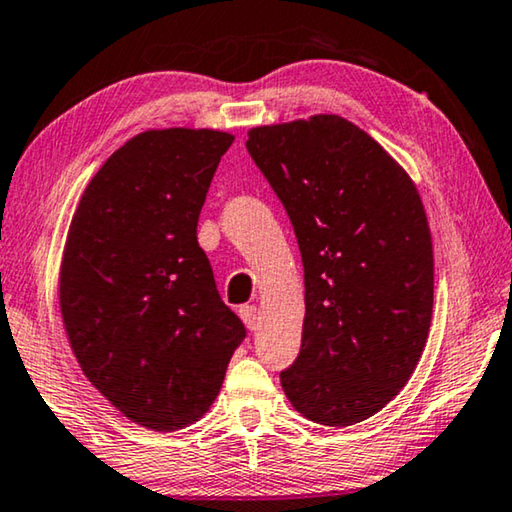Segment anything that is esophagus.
<instances>
[{
  "mask_svg": "<svg viewBox=\"0 0 512 512\" xmlns=\"http://www.w3.org/2000/svg\"><path fill=\"white\" fill-rule=\"evenodd\" d=\"M239 314H241V319H243V323H246L248 330H257V326H259V312H257L255 305H243L241 310H239Z\"/></svg>",
  "mask_w": 512,
  "mask_h": 512,
  "instance_id": "1",
  "label": "esophagus"
}]
</instances>
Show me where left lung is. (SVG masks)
<instances>
[{
	"mask_svg": "<svg viewBox=\"0 0 512 512\" xmlns=\"http://www.w3.org/2000/svg\"><path fill=\"white\" fill-rule=\"evenodd\" d=\"M246 148L285 205L305 269L303 344L280 373L323 426L383 410L424 353L433 241L410 175L335 113L253 127Z\"/></svg>",
	"mask_w": 512,
	"mask_h": 512,
	"instance_id": "obj_1",
	"label": "left lung"
}]
</instances>
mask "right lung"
<instances>
[{"label": "right lung", "mask_w": 512, "mask_h": 512, "mask_svg": "<svg viewBox=\"0 0 512 512\" xmlns=\"http://www.w3.org/2000/svg\"><path fill=\"white\" fill-rule=\"evenodd\" d=\"M232 141L218 129L136 134L88 182L63 248L59 303L81 371L159 433L205 415L246 337L196 237Z\"/></svg>", "instance_id": "right-lung-1"}]
</instances>
